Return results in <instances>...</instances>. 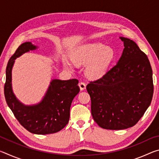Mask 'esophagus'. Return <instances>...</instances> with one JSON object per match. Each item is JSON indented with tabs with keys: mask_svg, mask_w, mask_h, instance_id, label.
Wrapping results in <instances>:
<instances>
[{
	"mask_svg": "<svg viewBox=\"0 0 159 159\" xmlns=\"http://www.w3.org/2000/svg\"><path fill=\"white\" fill-rule=\"evenodd\" d=\"M79 85L80 87V90H84L86 88V85H85V83L84 82H80L79 83Z\"/></svg>",
	"mask_w": 159,
	"mask_h": 159,
	"instance_id": "1",
	"label": "esophagus"
}]
</instances>
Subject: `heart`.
Returning <instances> with one entry per match:
<instances>
[{
	"instance_id": "heart-1",
	"label": "heart",
	"mask_w": 159,
	"mask_h": 159,
	"mask_svg": "<svg viewBox=\"0 0 159 159\" xmlns=\"http://www.w3.org/2000/svg\"><path fill=\"white\" fill-rule=\"evenodd\" d=\"M114 58V49L107 47L102 43L83 45L73 53V60L75 63L88 64L85 69L86 74L93 79H98L103 76ZM74 62L67 59L63 60L64 67L69 70L74 68Z\"/></svg>"
}]
</instances>
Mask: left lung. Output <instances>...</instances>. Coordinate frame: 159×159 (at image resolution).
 I'll list each match as a JSON object with an SVG mask.
<instances>
[{
    "instance_id": "8db88e82",
    "label": "left lung",
    "mask_w": 159,
    "mask_h": 159,
    "mask_svg": "<svg viewBox=\"0 0 159 159\" xmlns=\"http://www.w3.org/2000/svg\"><path fill=\"white\" fill-rule=\"evenodd\" d=\"M120 39L124 49L117 64L86 87L94 120L108 130L135 125L149 107L154 93L152 69L146 54L132 40Z\"/></svg>"
}]
</instances>
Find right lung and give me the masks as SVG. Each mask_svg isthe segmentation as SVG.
Wrapping results in <instances>:
<instances>
[{"mask_svg": "<svg viewBox=\"0 0 159 159\" xmlns=\"http://www.w3.org/2000/svg\"><path fill=\"white\" fill-rule=\"evenodd\" d=\"M31 42L20 45L8 61L4 86L5 100L15 118L31 133H55L66 125L70 116V107L79 93L77 79H52L42 100L36 104L25 105L16 98L12 87V70L15 60L24 53L37 49Z\"/></svg>", "mask_w": 159, "mask_h": 159, "instance_id": "right-lung-1", "label": "right lung"}]
</instances>
